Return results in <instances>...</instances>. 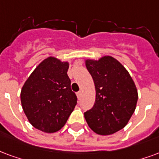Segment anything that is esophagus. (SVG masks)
Wrapping results in <instances>:
<instances>
[{"label": "esophagus", "mask_w": 159, "mask_h": 159, "mask_svg": "<svg viewBox=\"0 0 159 159\" xmlns=\"http://www.w3.org/2000/svg\"><path fill=\"white\" fill-rule=\"evenodd\" d=\"M81 94H82V92L81 91L77 92V93H76V96H77V98H80V96H81Z\"/></svg>", "instance_id": "1"}]
</instances>
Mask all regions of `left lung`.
<instances>
[{"mask_svg":"<svg viewBox=\"0 0 159 159\" xmlns=\"http://www.w3.org/2000/svg\"><path fill=\"white\" fill-rule=\"evenodd\" d=\"M85 65L96 91L94 105L84 113L86 121L98 135L116 133L135 112L138 99L135 83L124 66L112 56L87 59Z\"/></svg>","mask_w":159,"mask_h":159,"instance_id":"left-lung-1","label":"left lung"}]
</instances>
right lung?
Masks as SVG:
<instances>
[{"label":"right lung","mask_w":159,"mask_h":159,"mask_svg":"<svg viewBox=\"0 0 159 159\" xmlns=\"http://www.w3.org/2000/svg\"><path fill=\"white\" fill-rule=\"evenodd\" d=\"M69 62L50 56L41 61L26 80L21 103L30 124L53 133L61 130L76 104L67 75Z\"/></svg>","instance_id":"add662e5"}]
</instances>
